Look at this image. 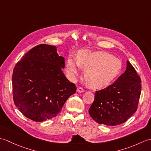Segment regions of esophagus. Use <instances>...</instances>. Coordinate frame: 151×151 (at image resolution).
<instances>
[{"instance_id":"obj_1","label":"esophagus","mask_w":151,"mask_h":151,"mask_svg":"<svg viewBox=\"0 0 151 151\" xmlns=\"http://www.w3.org/2000/svg\"><path fill=\"white\" fill-rule=\"evenodd\" d=\"M77 92H78V93H83V92H84V89H83V88H78V89H77Z\"/></svg>"}]
</instances>
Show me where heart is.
I'll use <instances>...</instances> for the list:
<instances>
[{"label":"heart","mask_w":151,"mask_h":151,"mask_svg":"<svg viewBox=\"0 0 151 151\" xmlns=\"http://www.w3.org/2000/svg\"><path fill=\"white\" fill-rule=\"evenodd\" d=\"M81 66L85 69V81L89 87L94 89L110 85L122 70L121 60L104 51L91 52L82 50L76 56L70 54L66 61V71L73 81L76 79Z\"/></svg>","instance_id":"1"}]
</instances>
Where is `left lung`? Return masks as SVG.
Here are the masks:
<instances>
[{
	"label": "left lung",
	"instance_id": "left-lung-1",
	"mask_svg": "<svg viewBox=\"0 0 151 151\" xmlns=\"http://www.w3.org/2000/svg\"><path fill=\"white\" fill-rule=\"evenodd\" d=\"M141 90L140 77L127 60L124 73L111 85L96 91L89 114L99 124L116 126L123 123L137 110Z\"/></svg>",
	"mask_w": 151,
	"mask_h": 151
}]
</instances>
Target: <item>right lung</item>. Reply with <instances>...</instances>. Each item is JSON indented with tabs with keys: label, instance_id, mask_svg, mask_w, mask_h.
I'll use <instances>...</instances> for the list:
<instances>
[{
	"label": "right lung",
	"instance_id": "obj_1",
	"mask_svg": "<svg viewBox=\"0 0 151 151\" xmlns=\"http://www.w3.org/2000/svg\"><path fill=\"white\" fill-rule=\"evenodd\" d=\"M65 58L56 46L41 44L16 64L12 76L13 97L19 110L30 119L42 122L55 117L76 87L62 71Z\"/></svg>",
	"mask_w": 151,
	"mask_h": 151
}]
</instances>
